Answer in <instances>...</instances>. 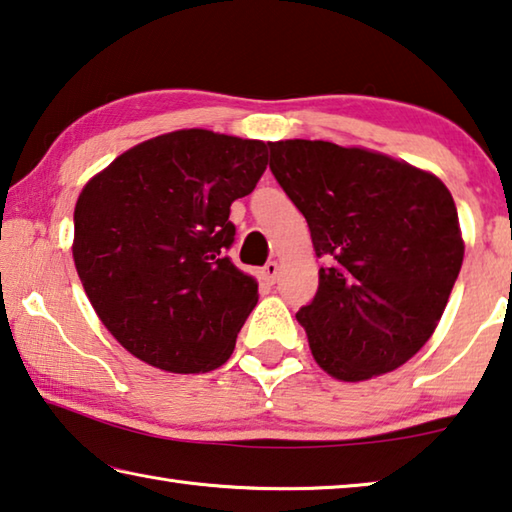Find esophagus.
Instances as JSON below:
<instances>
[{
    "instance_id": "obj_1",
    "label": "esophagus",
    "mask_w": 512,
    "mask_h": 512,
    "mask_svg": "<svg viewBox=\"0 0 512 512\" xmlns=\"http://www.w3.org/2000/svg\"><path fill=\"white\" fill-rule=\"evenodd\" d=\"M277 273H280V264H277V262H268V264L262 268V275H264V280H266L268 284H275Z\"/></svg>"
}]
</instances>
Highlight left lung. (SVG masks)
<instances>
[{
	"mask_svg": "<svg viewBox=\"0 0 512 512\" xmlns=\"http://www.w3.org/2000/svg\"><path fill=\"white\" fill-rule=\"evenodd\" d=\"M273 176L327 266L296 318L327 375L400 368L436 329L463 264L449 189L411 164L323 140L271 142Z\"/></svg>",
	"mask_w": 512,
	"mask_h": 512,
	"instance_id": "left-lung-1",
	"label": "left lung"
}]
</instances>
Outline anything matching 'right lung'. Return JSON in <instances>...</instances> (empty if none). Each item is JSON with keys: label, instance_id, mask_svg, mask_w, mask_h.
<instances>
[{"label": "right lung", "instance_id": "obj_1", "mask_svg": "<svg viewBox=\"0 0 512 512\" xmlns=\"http://www.w3.org/2000/svg\"><path fill=\"white\" fill-rule=\"evenodd\" d=\"M266 146L189 128L133 146L83 187L76 271L133 357L180 375L230 359L257 305V282L228 257L230 205L262 178Z\"/></svg>", "mask_w": 512, "mask_h": 512}]
</instances>
